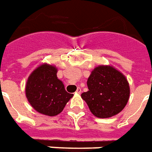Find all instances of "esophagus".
<instances>
[{
	"label": "esophagus",
	"instance_id": "34e87169",
	"mask_svg": "<svg viewBox=\"0 0 152 152\" xmlns=\"http://www.w3.org/2000/svg\"><path fill=\"white\" fill-rule=\"evenodd\" d=\"M75 94H81V88H77V90H76V92H75Z\"/></svg>",
	"mask_w": 152,
	"mask_h": 152
}]
</instances>
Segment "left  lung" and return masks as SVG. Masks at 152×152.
Masks as SVG:
<instances>
[{
  "label": "left lung",
  "instance_id": "obj_1",
  "mask_svg": "<svg viewBox=\"0 0 152 152\" xmlns=\"http://www.w3.org/2000/svg\"><path fill=\"white\" fill-rule=\"evenodd\" d=\"M88 92L81 94L91 113L99 118H108L121 113L130 97L129 83L113 66L98 65L88 78Z\"/></svg>",
  "mask_w": 152,
  "mask_h": 152
}]
</instances>
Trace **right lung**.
Wrapping results in <instances>:
<instances>
[{"mask_svg": "<svg viewBox=\"0 0 152 152\" xmlns=\"http://www.w3.org/2000/svg\"><path fill=\"white\" fill-rule=\"evenodd\" d=\"M57 72L56 66L44 63L32 71L26 84V98L31 107L50 117L60 113L74 96L67 93Z\"/></svg>", "mask_w": 152, "mask_h": 152, "instance_id": "obj_1", "label": "right lung"}]
</instances>
